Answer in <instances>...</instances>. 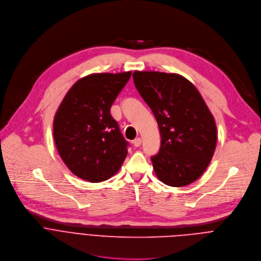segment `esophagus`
<instances>
[{
	"label": "esophagus",
	"instance_id": "1",
	"mask_svg": "<svg viewBox=\"0 0 261 261\" xmlns=\"http://www.w3.org/2000/svg\"><path fill=\"white\" fill-rule=\"evenodd\" d=\"M133 144H134V146H135V147H139V146H141V144H142V139H141V138H137V139H135V140L133 141Z\"/></svg>",
	"mask_w": 261,
	"mask_h": 261
}]
</instances>
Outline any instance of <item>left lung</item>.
I'll use <instances>...</instances> for the list:
<instances>
[{"label": "left lung", "instance_id": "obj_1", "mask_svg": "<svg viewBox=\"0 0 261 261\" xmlns=\"http://www.w3.org/2000/svg\"><path fill=\"white\" fill-rule=\"evenodd\" d=\"M133 78L161 132L160 151L151 158L156 176L173 187L194 182L209 166L217 142L214 117L200 93L178 74L136 71Z\"/></svg>", "mask_w": 261, "mask_h": 261}]
</instances>
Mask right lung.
I'll return each instance as SVG.
<instances>
[{
    "mask_svg": "<svg viewBox=\"0 0 261 261\" xmlns=\"http://www.w3.org/2000/svg\"><path fill=\"white\" fill-rule=\"evenodd\" d=\"M130 76L132 72L88 75L71 87L58 109L54 121L58 151L83 180H108L126 158L129 144L110 109Z\"/></svg>",
    "mask_w": 261,
    "mask_h": 261,
    "instance_id": "obj_1",
    "label": "right lung"
}]
</instances>
